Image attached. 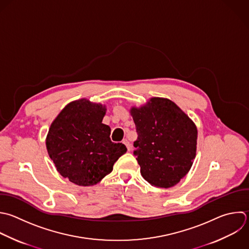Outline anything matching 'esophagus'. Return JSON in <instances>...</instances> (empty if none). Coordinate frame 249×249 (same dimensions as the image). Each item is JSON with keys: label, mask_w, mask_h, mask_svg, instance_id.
Listing matches in <instances>:
<instances>
[{"label": "esophagus", "mask_w": 249, "mask_h": 249, "mask_svg": "<svg viewBox=\"0 0 249 249\" xmlns=\"http://www.w3.org/2000/svg\"><path fill=\"white\" fill-rule=\"evenodd\" d=\"M124 144L126 146V148H127L128 151L131 150V144H130V142H129L127 139H124Z\"/></svg>", "instance_id": "1"}]
</instances>
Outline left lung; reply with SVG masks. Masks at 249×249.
<instances>
[{
	"instance_id": "obj_1",
	"label": "left lung",
	"mask_w": 249,
	"mask_h": 249,
	"mask_svg": "<svg viewBox=\"0 0 249 249\" xmlns=\"http://www.w3.org/2000/svg\"><path fill=\"white\" fill-rule=\"evenodd\" d=\"M137 139L134 155L142 177L158 188L176 185L196 157L197 131L190 118L172 101L154 97L132 108Z\"/></svg>"
}]
</instances>
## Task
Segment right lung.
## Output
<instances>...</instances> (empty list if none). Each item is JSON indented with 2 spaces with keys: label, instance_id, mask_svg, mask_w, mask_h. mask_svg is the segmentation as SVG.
I'll return each instance as SVG.
<instances>
[{
  "label": "right lung",
  "instance_id": "obj_1",
  "mask_svg": "<svg viewBox=\"0 0 249 249\" xmlns=\"http://www.w3.org/2000/svg\"><path fill=\"white\" fill-rule=\"evenodd\" d=\"M106 109L87 99L68 104L52 124L47 149L57 171L80 186L98 183L126 152L111 141V128L102 124Z\"/></svg>",
  "mask_w": 249,
  "mask_h": 249
}]
</instances>
